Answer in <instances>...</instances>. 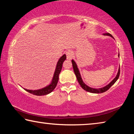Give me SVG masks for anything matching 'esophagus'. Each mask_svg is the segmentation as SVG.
I'll return each instance as SVG.
<instances>
[{"label": "esophagus", "mask_w": 134, "mask_h": 134, "mask_svg": "<svg viewBox=\"0 0 134 134\" xmlns=\"http://www.w3.org/2000/svg\"><path fill=\"white\" fill-rule=\"evenodd\" d=\"M66 56H67V60H71L72 58V55H73V54H72V51H68L66 52Z\"/></svg>", "instance_id": "1"}]
</instances>
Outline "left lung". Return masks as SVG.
<instances>
[{
	"instance_id": "8db88e82",
	"label": "left lung",
	"mask_w": 134,
	"mask_h": 134,
	"mask_svg": "<svg viewBox=\"0 0 134 134\" xmlns=\"http://www.w3.org/2000/svg\"><path fill=\"white\" fill-rule=\"evenodd\" d=\"M103 35H104L110 36L111 37L113 38V36L111 34H110L109 33H105V34H103ZM118 56H119V54ZM71 63H72V67H73L74 72L76 74L77 79L78 82H79V84H80L81 87H82L84 90H86V91L89 92H90V93H103V92H105L106 91H107L108 89H109V88L111 87V86H112L113 85V84L116 82V80H118V79L119 77L120 68L119 69L118 72V74H117L116 76L115 77V78L113 79V80L112 81H111V82L108 85L106 86L105 87H104L100 88V89H94V88H92V87H89V86L86 85V84L84 83V82L82 80V79H81L80 72H79V69L77 68V65L76 64V63L74 62V61L72 60L71 61Z\"/></svg>"
}]
</instances>
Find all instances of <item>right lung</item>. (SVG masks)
Wrapping results in <instances>:
<instances>
[{"instance_id":"obj_1","label":"right lung","mask_w":134,"mask_h":134,"mask_svg":"<svg viewBox=\"0 0 134 134\" xmlns=\"http://www.w3.org/2000/svg\"><path fill=\"white\" fill-rule=\"evenodd\" d=\"M65 59H66V55L64 54V55L60 58V60H58L55 72H54V77L53 78V80H52L50 85L47 86V87L43 88V89L37 90H27L25 89H24L28 92L34 95H37V96H43V95L49 94V93L53 92V90L55 88L57 85L59 79V74H60L61 70H62V69L63 63L65 60Z\"/></svg>"}]
</instances>
